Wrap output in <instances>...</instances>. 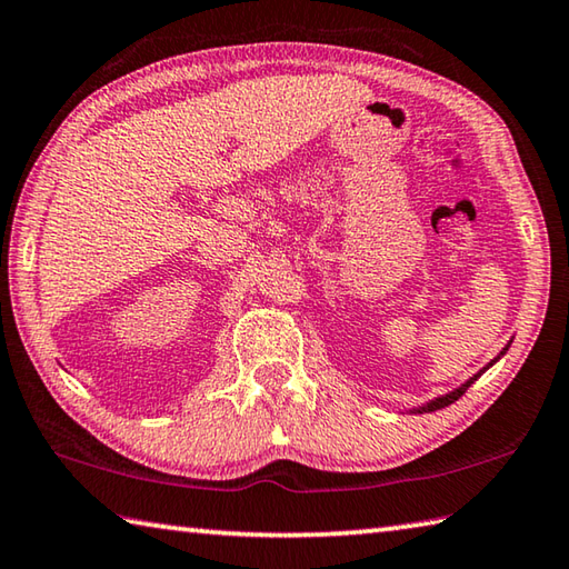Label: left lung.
I'll list each match as a JSON object with an SVG mask.
<instances>
[{
	"mask_svg": "<svg viewBox=\"0 0 569 569\" xmlns=\"http://www.w3.org/2000/svg\"><path fill=\"white\" fill-rule=\"evenodd\" d=\"M507 347H510V345H507ZM507 347H505V350L500 352V357L507 352ZM500 357H495V360L490 362V365H487V367H492L497 360H500ZM487 367H485V370H487ZM485 370H480V372H477L475 377H470V380H467L462 387H457V390H452L450 395H442V397H437V400H432V402H427L425 407H417V410L415 412H435V410H442V407H447V405H452L455 400H460V397L467 392V387H470V385H475V380H477V377H480Z\"/></svg>",
	"mask_w": 569,
	"mask_h": 569,
	"instance_id": "left-lung-1",
	"label": "left lung"
}]
</instances>
